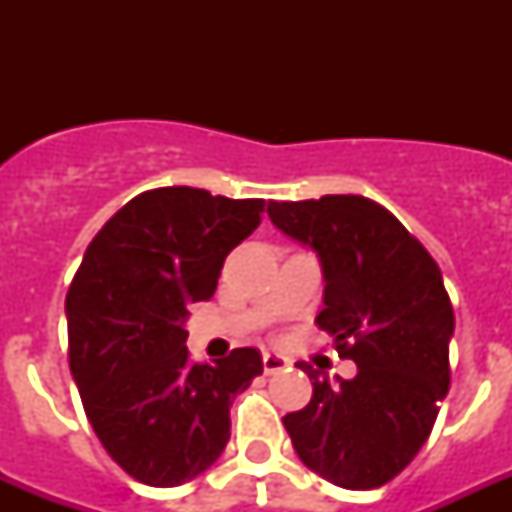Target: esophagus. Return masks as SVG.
<instances>
[{"label":"esophagus","instance_id":"1","mask_svg":"<svg viewBox=\"0 0 512 512\" xmlns=\"http://www.w3.org/2000/svg\"><path fill=\"white\" fill-rule=\"evenodd\" d=\"M292 361L287 356H281V353H263V369L265 374H276V372H284L289 369Z\"/></svg>","mask_w":512,"mask_h":512}]
</instances>
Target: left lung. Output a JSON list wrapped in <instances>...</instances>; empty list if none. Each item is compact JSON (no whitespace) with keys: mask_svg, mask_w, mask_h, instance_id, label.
<instances>
[{"mask_svg":"<svg viewBox=\"0 0 512 512\" xmlns=\"http://www.w3.org/2000/svg\"><path fill=\"white\" fill-rule=\"evenodd\" d=\"M273 225L316 249L324 311L316 316L353 380L329 382L305 361L311 404L284 417L297 457L342 489H377L428 441L446 398L452 300L430 252L377 201L337 193L268 201Z\"/></svg>","mask_w":512,"mask_h":512,"instance_id":"obj_1","label":"left lung"}]
</instances>
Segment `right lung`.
<instances>
[{
	"instance_id": "add662e5",
	"label": "right lung",
	"mask_w": 512,
	"mask_h": 512,
	"mask_svg": "<svg viewBox=\"0 0 512 512\" xmlns=\"http://www.w3.org/2000/svg\"><path fill=\"white\" fill-rule=\"evenodd\" d=\"M263 209L188 185L143 191L100 228L68 287V366L84 412L140 484L204 473L231 438L233 398L263 374L255 348L193 364L183 327Z\"/></svg>"
}]
</instances>
